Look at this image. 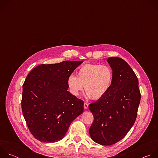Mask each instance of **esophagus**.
I'll use <instances>...</instances> for the list:
<instances>
[{"instance_id":"34e87169","label":"esophagus","mask_w":158,"mask_h":158,"mask_svg":"<svg viewBox=\"0 0 158 158\" xmlns=\"http://www.w3.org/2000/svg\"><path fill=\"white\" fill-rule=\"evenodd\" d=\"M88 106H89V104L87 103H84V107L85 109H87L88 108Z\"/></svg>"}]
</instances>
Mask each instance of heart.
I'll return each mask as SVG.
<instances>
[{
    "label": "heart",
    "instance_id": "1",
    "mask_svg": "<svg viewBox=\"0 0 158 158\" xmlns=\"http://www.w3.org/2000/svg\"><path fill=\"white\" fill-rule=\"evenodd\" d=\"M77 74V77L71 75L67 80L71 93L78 96L84 86L85 93L93 100L100 99L109 93L114 78L113 69L107 64H85Z\"/></svg>",
    "mask_w": 158,
    "mask_h": 158
}]
</instances>
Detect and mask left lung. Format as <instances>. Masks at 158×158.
I'll use <instances>...</instances> for the list:
<instances>
[{"mask_svg":"<svg viewBox=\"0 0 158 158\" xmlns=\"http://www.w3.org/2000/svg\"><path fill=\"white\" fill-rule=\"evenodd\" d=\"M107 61L114 71L113 83L105 96L89 106L94 116L89 134L104 146L118 143L127 134L136 119L141 100L138 79L129 65L117 57Z\"/></svg>","mask_w":158,"mask_h":158,"instance_id":"8db88e82","label":"left lung"}]
</instances>
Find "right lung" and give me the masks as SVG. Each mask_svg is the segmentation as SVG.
<instances>
[{"label": "right lung", "instance_id": "1", "mask_svg": "<svg viewBox=\"0 0 158 158\" xmlns=\"http://www.w3.org/2000/svg\"><path fill=\"white\" fill-rule=\"evenodd\" d=\"M82 60L40 64L22 85V110L33 136L45 143L62 139L84 110V101L69 91L67 80Z\"/></svg>", "mask_w": 158, "mask_h": 158}]
</instances>
